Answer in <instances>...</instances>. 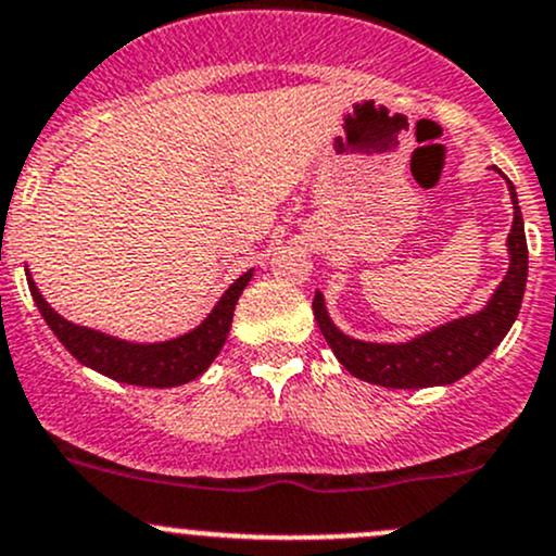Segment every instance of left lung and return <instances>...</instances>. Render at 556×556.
<instances>
[{
  "label": "left lung",
  "instance_id": "8db88e82",
  "mask_svg": "<svg viewBox=\"0 0 556 556\" xmlns=\"http://www.w3.org/2000/svg\"><path fill=\"white\" fill-rule=\"evenodd\" d=\"M508 194L514 203V225L506 240L511 260H508L506 278L501 280L482 311L437 326L409 342H396V345L382 342L380 345V342H364L342 334L326 313L324 294L316 291L313 313H316L320 334L334 351L337 362L358 380L375 382L382 388L450 386L477 369L501 345V340L517 320L525 283H528V240H525L522 211H519L517 190L511 181H508Z\"/></svg>",
  "mask_w": 556,
  "mask_h": 556
}]
</instances>
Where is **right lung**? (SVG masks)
<instances>
[{
	"label": "right lung",
	"instance_id": "1",
	"mask_svg": "<svg viewBox=\"0 0 556 556\" xmlns=\"http://www.w3.org/2000/svg\"><path fill=\"white\" fill-rule=\"evenodd\" d=\"M254 270L243 273L230 289L222 294L208 318L192 329L190 334H181L176 340L165 342H128L109 337L104 331L88 329V326H77L72 320L53 311L39 294L37 283H34L31 273H26L28 291H31L34 302H37L39 313L48 320L53 334L59 337L61 345L77 358L79 364L90 366V369L101 371V375L112 377L117 382H128V386L141 388H174L185 386L208 369L211 362L219 356L222 345H225L227 334L232 326V313H236L238 296L249 286Z\"/></svg>",
	"mask_w": 556,
	"mask_h": 556
}]
</instances>
